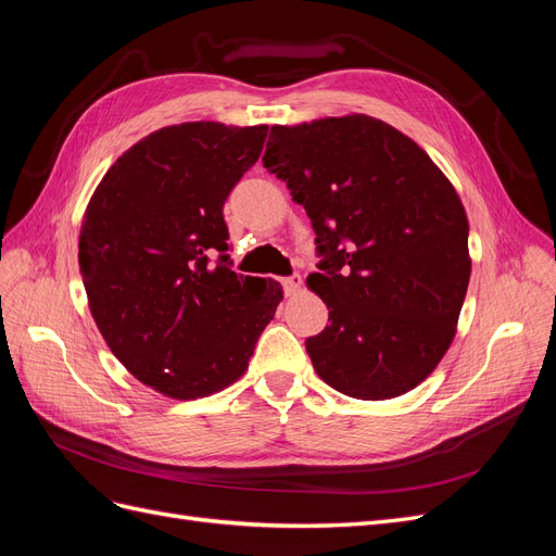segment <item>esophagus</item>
<instances>
[{
    "label": "esophagus",
    "instance_id": "1",
    "mask_svg": "<svg viewBox=\"0 0 556 556\" xmlns=\"http://www.w3.org/2000/svg\"><path fill=\"white\" fill-rule=\"evenodd\" d=\"M282 290H285V296H294L301 290V276L282 278Z\"/></svg>",
    "mask_w": 556,
    "mask_h": 556
}]
</instances>
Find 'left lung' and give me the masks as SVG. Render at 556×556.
Here are the masks:
<instances>
[{
    "label": "left lung",
    "instance_id": "8db88e82",
    "mask_svg": "<svg viewBox=\"0 0 556 556\" xmlns=\"http://www.w3.org/2000/svg\"><path fill=\"white\" fill-rule=\"evenodd\" d=\"M306 208L329 308L306 339L317 376L352 399L410 392L447 352L470 278L457 190L406 134L352 113L274 125L262 157Z\"/></svg>",
    "mask_w": 556,
    "mask_h": 556
}]
</instances>
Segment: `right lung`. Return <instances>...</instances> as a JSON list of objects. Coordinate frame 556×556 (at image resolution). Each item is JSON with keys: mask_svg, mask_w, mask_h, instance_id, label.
Here are the masks:
<instances>
[{"mask_svg": "<svg viewBox=\"0 0 556 556\" xmlns=\"http://www.w3.org/2000/svg\"><path fill=\"white\" fill-rule=\"evenodd\" d=\"M266 129L201 121L148 134L83 215L78 264L94 323L127 371L164 396L237 382L282 301L280 282L231 271L223 215Z\"/></svg>", "mask_w": 556, "mask_h": 556, "instance_id": "obj_1", "label": "right lung"}]
</instances>
